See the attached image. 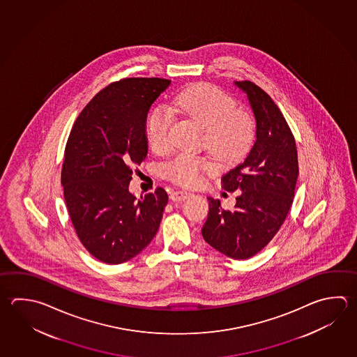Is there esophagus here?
I'll list each match as a JSON object with an SVG mask.
<instances>
[{"label": "esophagus", "instance_id": "esophagus-1", "mask_svg": "<svg viewBox=\"0 0 357 357\" xmlns=\"http://www.w3.org/2000/svg\"><path fill=\"white\" fill-rule=\"evenodd\" d=\"M188 195V192H185V190H175L173 193H170V199L174 202H181V201H184Z\"/></svg>", "mask_w": 357, "mask_h": 357}]
</instances>
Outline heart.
Listing matches in <instances>:
<instances>
[{
    "label": "heart",
    "mask_w": 357,
    "mask_h": 357,
    "mask_svg": "<svg viewBox=\"0 0 357 357\" xmlns=\"http://www.w3.org/2000/svg\"><path fill=\"white\" fill-rule=\"evenodd\" d=\"M172 111L185 116L204 128V142L215 158L222 162L241 159L249 150L255 125L251 116L236 109L231 96L209 84H195L178 94ZM173 117L169 111L158 109L148 122V140L155 153H165L170 148V128ZM208 169L203 158L179 153L164 167V174L182 185H195Z\"/></svg>",
    "instance_id": "1"
}]
</instances>
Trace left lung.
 <instances>
[{
    "label": "left lung",
    "mask_w": 357,
    "mask_h": 357,
    "mask_svg": "<svg viewBox=\"0 0 357 357\" xmlns=\"http://www.w3.org/2000/svg\"><path fill=\"white\" fill-rule=\"evenodd\" d=\"M245 93L256 122L255 142L236 168L221 178L222 188L238 190L232 209L208 197L204 241L223 255L245 260L263 250L289 212L298 179L296 142L280 109L252 82H234Z\"/></svg>",
    "instance_id": "1"
}]
</instances>
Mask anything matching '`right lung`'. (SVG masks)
I'll return each mask as SVG.
<instances>
[{
    "mask_svg": "<svg viewBox=\"0 0 357 357\" xmlns=\"http://www.w3.org/2000/svg\"><path fill=\"white\" fill-rule=\"evenodd\" d=\"M169 86L160 78L112 83L94 96L69 135L64 199L81 243L102 263L131 260L159 229L167 192L158 188L137 199L128 187L131 168L148 154L149 109Z\"/></svg>",
    "mask_w": 357,
    "mask_h": 357,
    "instance_id": "obj_1",
    "label": "right lung"
}]
</instances>
